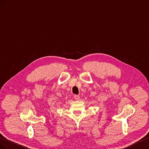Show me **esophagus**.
I'll list each match as a JSON object with an SVG mask.
<instances>
[{
  "label": "esophagus",
  "mask_w": 149,
  "mask_h": 149,
  "mask_svg": "<svg viewBox=\"0 0 149 149\" xmlns=\"http://www.w3.org/2000/svg\"><path fill=\"white\" fill-rule=\"evenodd\" d=\"M74 98L75 100H80V96L79 95H74Z\"/></svg>",
  "instance_id": "esophagus-1"
}]
</instances>
